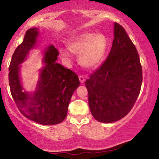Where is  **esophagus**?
<instances>
[{
    "mask_svg": "<svg viewBox=\"0 0 159 159\" xmlns=\"http://www.w3.org/2000/svg\"><path fill=\"white\" fill-rule=\"evenodd\" d=\"M79 80H80V82H81V83H84V81H85V78H84V76H82V75L79 76Z\"/></svg>",
    "mask_w": 159,
    "mask_h": 159,
    "instance_id": "34e87169",
    "label": "esophagus"
}]
</instances>
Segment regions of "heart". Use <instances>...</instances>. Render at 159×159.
<instances>
[{
  "instance_id": "1",
  "label": "heart",
  "mask_w": 159,
  "mask_h": 159,
  "mask_svg": "<svg viewBox=\"0 0 159 159\" xmlns=\"http://www.w3.org/2000/svg\"><path fill=\"white\" fill-rule=\"evenodd\" d=\"M107 45V39L103 34L84 33L71 41L68 47L72 53L79 55V62L82 66L93 69L103 61ZM61 54L64 58L70 57L69 52L64 49L61 50Z\"/></svg>"
}]
</instances>
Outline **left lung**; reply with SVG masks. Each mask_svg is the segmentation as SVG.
Instances as JSON below:
<instances>
[{
	"mask_svg": "<svg viewBox=\"0 0 159 159\" xmlns=\"http://www.w3.org/2000/svg\"><path fill=\"white\" fill-rule=\"evenodd\" d=\"M114 33L108 58L85 82L91 114L103 123L114 122L128 114L143 82L138 51L125 28L115 22Z\"/></svg>",
	"mask_w": 159,
	"mask_h": 159,
	"instance_id": "8db88e82",
	"label": "left lung"
}]
</instances>
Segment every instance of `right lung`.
I'll return each mask as SVG.
<instances>
[{
    "mask_svg": "<svg viewBox=\"0 0 159 159\" xmlns=\"http://www.w3.org/2000/svg\"><path fill=\"white\" fill-rule=\"evenodd\" d=\"M38 34V28L28 30L23 42L13 54L8 69L10 90L17 108L26 118L43 125H56L66 118L71 98L79 87L80 80L74 71L56 62L58 52L51 45L45 53L46 65L40 73L36 91L32 97L23 92L19 65L35 45Z\"/></svg>",
    "mask_w": 159,
    "mask_h": 159,
    "instance_id": "right-lung-1",
    "label": "right lung"
}]
</instances>
